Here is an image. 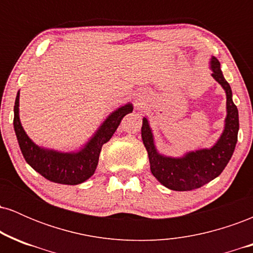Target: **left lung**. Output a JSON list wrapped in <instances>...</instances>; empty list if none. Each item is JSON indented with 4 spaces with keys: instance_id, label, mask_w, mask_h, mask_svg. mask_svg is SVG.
Returning <instances> with one entry per match:
<instances>
[{
    "instance_id": "1",
    "label": "left lung",
    "mask_w": 253,
    "mask_h": 253,
    "mask_svg": "<svg viewBox=\"0 0 253 253\" xmlns=\"http://www.w3.org/2000/svg\"><path fill=\"white\" fill-rule=\"evenodd\" d=\"M211 76L226 92L225 127L217 141L210 149L189 151L182 157L164 156L158 152L152 129L147 118L143 119L141 138L149 155L152 175L164 187L176 191H188L201 188L222 172L233 155L238 141L239 115L232 100V90L223 77L220 63L215 57L211 58Z\"/></svg>"
}]
</instances>
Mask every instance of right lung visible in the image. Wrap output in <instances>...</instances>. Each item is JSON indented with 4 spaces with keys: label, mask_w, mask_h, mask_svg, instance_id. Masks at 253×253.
Here are the masks:
<instances>
[{
    "label": "right lung",
    "mask_w": 253,
    "mask_h": 253,
    "mask_svg": "<svg viewBox=\"0 0 253 253\" xmlns=\"http://www.w3.org/2000/svg\"><path fill=\"white\" fill-rule=\"evenodd\" d=\"M19 100L20 91H17L14 106V130L26 162L48 181L69 185L81 184L94 175L103 144L109 141L125 115L133 112V104L129 102L119 107L110 113L82 149L62 152L39 146L27 135L20 121Z\"/></svg>",
    "instance_id": "right-lung-1"
}]
</instances>
